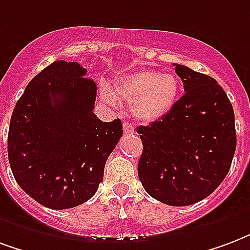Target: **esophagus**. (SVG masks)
<instances>
[{"label": "esophagus", "instance_id": "1", "mask_svg": "<svg viewBox=\"0 0 250 250\" xmlns=\"http://www.w3.org/2000/svg\"><path fill=\"white\" fill-rule=\"evenodd\" d=\"M123 131H125V134H134V125H131V123H128V122H125V125H123Z\"/></svg>", "mask_w": 250, "mask_h": 250}]
</instances>
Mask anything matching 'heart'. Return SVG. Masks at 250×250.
<instances>
[{"label":"heart","instance_id":"heart-1","mask_svg":"<svg viewBox=\"0 0 250 250\" xmlns=\"http://www.w3.org/2000/svg\"><path fill=\"white\" fill-rule=\"evenodd\" d=\"M179 95V81L173 74L140 70L122 77L112 91L101 88L103 101L115 106L118 101L131 102V112L142 123L162 119L172 110Z\"/></svg>","mask_w":250,"mask_h":250}]
</instances>
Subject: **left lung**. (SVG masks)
<instances>
[{"instance_id":"1","label":"left lung","mask_w":250,"mask_h":250,"mask_svg":"<svg viewBox=\"0 0 250 250\" xmlns=\"http://www.w3.org/2000/svg\"><path fill=\"white\" fill-rule=\"evenodd\" d=\"M184 91L172 110L139 125L143 152L138 164L142 186L172 207L195 204L221 184L236 151L233 107L209 75L175 63Z\"/></svg>"}]
</instances>
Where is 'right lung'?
I'll return each mask as SVG.
<instances>
[{
	"label": "right lung",
	"mask_w": 250,
	"mask_h": 250,
	"mask_svg": "<svg viewBox=\"0 0 250 250\" xmlns=\"http://www.w3.org/2000/svg\"><path fill=\"white\" fill-rule=\"evenodd\" d=\"M77 62L57 61L31 79L13 110L7 156L18 186L50 209L95 195L104 164L123 135L122 122L92 110L97 84Z\"/></svg>",
	"instance_id": "obj_1"
}]
</instances>
